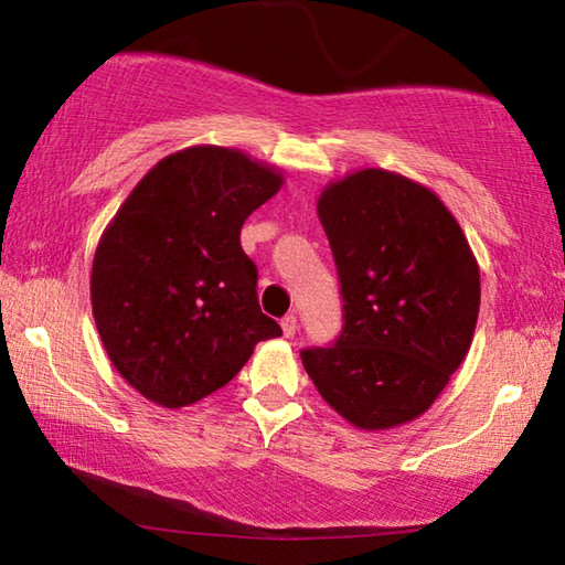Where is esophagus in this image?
I'll use <instances>...</instances> for the list:
<instances>
[{
    "label": "esophagus",
    "instance_id": "obj_1",
    "mask_svg": "<svg viewBox=\"0 0 565 565\" xmlns=\"http://www.w3.org/2000/svg\"><path fill=\"white\" fill-rule=\"evenodd\" d=\"M281 331H284L286 339H294V333H296V317H294V313H289V317L281 319Z\"/></svg>",
    "mask_w": 565,
    "mask_h": 565
}]
</instances>
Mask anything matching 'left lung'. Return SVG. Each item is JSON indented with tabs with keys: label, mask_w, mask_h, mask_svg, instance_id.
<instances>
[{
	"label": "left lung",
	"mask_w": 565,
	"mask_h": 565,
	"mask_svg": "<svg viewBox=\"0 0 565 565\" xmlns=\"http://www.w3.org/2000/svg\"><path fill=\"white\" fill-rule=\"evenodd\" d=\"M343 296L331 349L301 353L321 398L361 431L434 406L471 349L481 274L461 224L418 181L356 169L317 202Z\"/></svg>",
	"instance_id": "obj_1"
}]
</instances>
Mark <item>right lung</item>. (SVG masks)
<instances>
[{
	"label": "right lung",
	"instance_id": "obj_1",
	"mask_svg": "<svg viewBox=\"0 0 565 565\" xmlns=\"http://www.w3.org/2000/svg\"><path fill=\"white\" fill-rule=\"evenodd\" d=\"M284 174L242 149L196 145L151 167L104 228L92 313L121 379L151 404L191 406L281 337L238 242Z\"/></svg>",
	"mask_w": 565,
	"mask_h": 565
}]
</instances>
